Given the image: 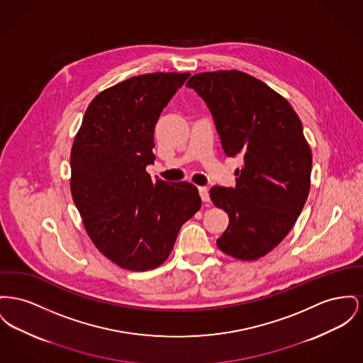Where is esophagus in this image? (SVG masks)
Returning a JSON list of instances; mask_svg holds the SVG:
<instances>
[{
	"label": "esophagus",
	"instance_id": "34e87169",
	"mask_svg": "<svg viewBox=\"0 0 363 363\" xmlns=\"http://www.w3.org/2000/svg\"><path fill=\"white\" fill-rule=\"evenodd\" d=\"M199 193H200V197L204 203L210 201V194H208V189L206 186H199Z\"/></svg>",
	"mask_w": 363,
	"mask_h": 363
}]
</instances>
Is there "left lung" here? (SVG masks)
<instances>
[{
    "instance_id": "left-lung-1",
    "label": "left lung",
    "mask_w": 363,
    "mask_h": 363,
    "mask_svg": "<svg viewBox=\"0 0 363 363\" xmlns=\"http://www.w3.org/2000/svg\"><path fill=\"white\" fill-rule=\"evenodd\" d=\"M186 86L210 108L223 152L242 155L235 188L210 189L229 215L216 245L238 260H256L291 232L310 192L313 155L301 122L286 99L237 69L200 72Z\"/></svg>"
}]
</instances>
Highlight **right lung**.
I'll list each match as a JSON object with an SVG mask.
<instances>
[{
	"instance_id": "obj_1",
	"label": "right lung",
	"mask_w": 363,
	"mask_h": 363,
	"mask_svg": "<svg viewBox=\"0 0 363 363\" xmlns=\"http://www.w3.org/2000/svg\"><path fill=\"white\" fill-rule=\"evenodd\" d=\"M189 75L152 72L108 87L91 100L75 135L72 200L96 248L122 269L159 267L201 207L193 184L152 181L147 172L156 122Z\"/></svg>"
}]
</instances>
